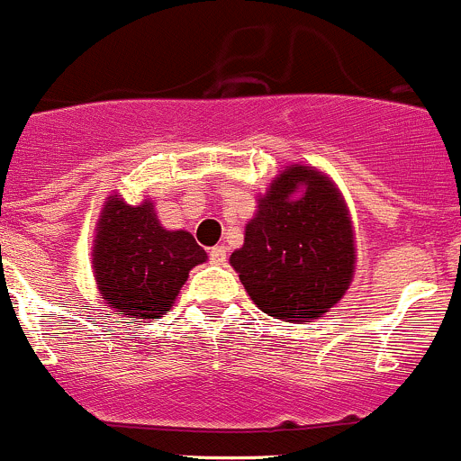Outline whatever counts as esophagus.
<instances>
[{
  "instance_id": "esophagus-1",
  "label": "esophagus",
  "mask_w": 461,
  "mask_h": 461,
  "mask_svg": "<svg viewBox=\"0 0 461 461\" xmlns=\"http://www.w3.org/2000/svg\"><path fill=\"white\" fill-rule=\"evenodd\" d=\"M211 262L212 264H224L226 262V249L224 246H215V249H211Z\"/></svg>"
}]
</instances>
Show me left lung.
I'll return each instance as SVG.
<instances>
[{
  "mask_svg": "<svg viewBox=\"0 0 461 461\" xmlns=\"http://www.w3.org/2000/svg\"><path fill=\"white\" fill-rule=\"evenodd\" d=\"M357 264L343 194L327 175L289 166L258 199L244 244L230 255L246 294L264 313L312 322L349 289Z\"/></svg>",
  "mask_w": 461,
  "mask_h": 461,
  "instance_id": "8db88e82",
  "label": "left lung"
}]
</instances>
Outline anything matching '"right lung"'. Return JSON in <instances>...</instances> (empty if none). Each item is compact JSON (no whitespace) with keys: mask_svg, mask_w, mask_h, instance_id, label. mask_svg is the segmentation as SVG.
Masks as SVG:
<instances>
[{"mask_svg":"<svg viewBox=\"0 0 461 461\" xmlns=\"http://www.w3.org/2000/svg\"><path fill=\"white\" fill-rule=\"evenodd\" d=\"M91 255L107 307L134 322L161 318L208 258L188 230L163 229L152 202L130 206L118 194L104 202Z\"/></svg>","mask_w":461,"mask_h":461,"instance_id":"right-lung-1","label":"right lung"}]
</instances>
